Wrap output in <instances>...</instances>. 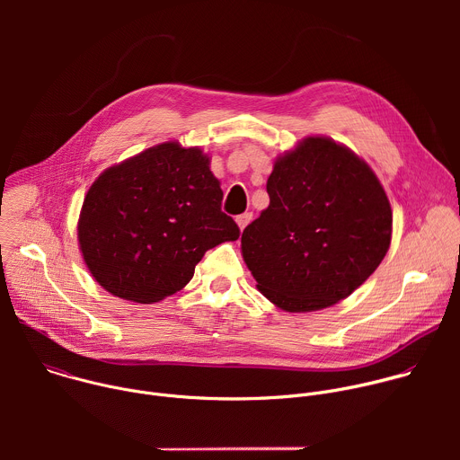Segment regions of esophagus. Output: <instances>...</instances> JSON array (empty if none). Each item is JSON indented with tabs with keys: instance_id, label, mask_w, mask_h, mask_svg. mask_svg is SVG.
I'll return each instance as SVG.
<instances>
[{
	"instance_id": "esophagus-1",
	"label": "esophagus",
	"mask_w": 460,
	"mask_h": 460,
	"mask_svg": "<svg viewBox=\"0 0 460 460\" xmlns=\"http://www.w3.org/2000/svg\"><path fill=\"white\" fill-rule=\"evenodd\" d=\"M251 218H252V213H243V215L236 217V224H238V227H240V229H243V227L251 222Z\"/></svg>"
}]
</instances>
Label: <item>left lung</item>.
Returning a JSON list of instances; mask_svg holds the SVG:
<instances>
[{
  "instance_id": "left-lung-1",
  "label": "left lung",
  "mask_w": 460,
  "mask_h": 460,
  "mask_svg": "<svg viewBox=\"0 0 460 460\" xmlns=\"http://www.w3.org/2000/svg\"><path fill=\"white\" fill-rule=\"evenodd\" d=\"M268 194V209L242 233V256L277 307H330L380 266L391 243V206L376 174L346 146L304 138L277 158Z\"/></svg>"
}]
</instances>
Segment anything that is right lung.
Here are the masks:
<instances>
[{"instance_id": "right-lung-1", "label": "right lung", "mask_w": 460, "mask_h": 460, "mask_svg": "<svg viewBox=\"0 0 460 460\" xmlns=\"http://www.w3.org/2000/svg\"><path fill=\"white\" fill-rule=\"evenodd\" d=\"M199 147L165 142L105 169L85 194L78 242L94 280L153 304L189 284L208 249L240 229L222 213L220 181Z\"/></svg>"}]
</instances>
